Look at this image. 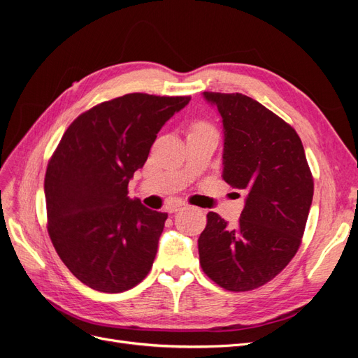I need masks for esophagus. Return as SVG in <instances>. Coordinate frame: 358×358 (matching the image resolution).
Returning a JSON list of instances; mask_svg holds the SVG:
<instances>
[{
	"label": "esophagus",
	"instance_id": "esophagus-1",
	"mask_svg": "<svg viewBox=\"0 0 358 358\" xmlns=\"http://www.w3.org/2000/svg\"><path fill=\"white\" fill-rule=\"evenodd\" d=\"M185 208H187L185 203H173V204L169 206V212L170 213H176V212L185 209Z\"/></svg>",
	"mask_w": 358,
	"mask_h": 358
}]
</instances>
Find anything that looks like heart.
Segmentation results:
<instances>
[{
	"label": "heart",
	"mask_w": 358,
	"mask_h": 358,
	"mask_svg": "<svg viewBox=\"0 0 358 358\" xmlns=\"http://www.w3.org/2000/svg\"><path fill=\"white\" fill-rule=\"evenodd\" d=\"M197 128H209V125H206V124H199V125H197Z\"/></svg>",
	"instance_id": "b5f03b06"
}]
</instances>
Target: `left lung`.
Here are the masks:
<instances>
[{
    "label": "left lung",
    "mask_w": 358,
    "mask_h": 358,
    "mask_svg": "<svg viewBox=\"0 0 358 358\" xmlns=\"http://www.w3.org/2000/svg\"><path fill=\"white\" fill-rule=\"evenodd\" d=\"M224 127L222 179L246 192L236 229L208 213L199 237L203 272L229 291L267 284L296 255L313 197V178L296 129L243 94L203 92Z\"/></svg>",
    "instance_id": "left-lung-1"
}]
</instances>
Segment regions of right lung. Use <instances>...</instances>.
<instances>
[{
	"instance_id": "add662e5",
	"label": "right lung",
	"mask_w": 358,
	"mask_h": 358,
	"mask_svg": "<svg viewBox=\"0 0 358 358\" xmlns=\"http://www.w3.org/2000/svg\"><path fill=\"white\" fill-rule=\"evenodd\" d=\"M191 96L127 94L94 106L64 133L45 178L48 231L80 282L122 292L142 282L157 255L167 213L128 197L169 119Z\"/></svg>"
}]
</instances>
